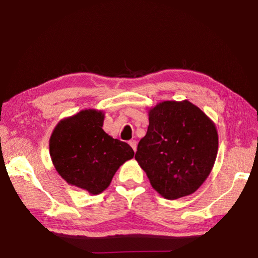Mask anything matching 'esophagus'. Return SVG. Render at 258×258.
I'll return each instance as SVG.
<instances>
[{
	"label": "esophagus",
	"mask_w": 258,
	"mask_h": 258,
	"mask_svg": "<svg viewBox=\"0 0 258 258\" xmlns=\"http://www.w3.org/2000/svg\"><path fill=\"white\" fill-rule=\"evenodd\" d=\"M128 144L131 145V147H132V149L134 150V152L136 151V147H138V143H136V141H134V140H132V141H130L128 142Z\"/></svg>",
	"instance_id": "obj_1"
}]
</instances>
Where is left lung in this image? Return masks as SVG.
<instances>
[{
	"label": "left lung",
	"instance_id": "left-lung-1",
	"mask_svg": "<svg viewBox=\"0 0 258 258\" xmlns=\"http://www.w3.org/2000/svg\"><path fill=\"white\" fill-rule=\"evenodd\" d=\"M150 125L135 160L152 187L167 200L193 194L216 160L215 124L188 101H165L149 111Z\"/></svg>",
	"mask_w": 258,
	"mask_h": 258
}]
</instances>
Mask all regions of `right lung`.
Masks as SVG:
<instances>
[{
    "label": "right lung",
    "instance_id": "obj_1",
    "mask_svg": "<svg viewBox=\"0 0 258 258\" xmlns=\"http://www.w3.org/2000/svg\"><path fill=\"white\" fill-rule=\"evenodd\" d=\"M104 113L83 109L59 120L50 139L53 165L62 178L97 195L108 187L120 165L133 158L127 143L103 131Z\"/></svg>",
    "mask_w": 258,
    "mask_h": 258
}]
</instances>
